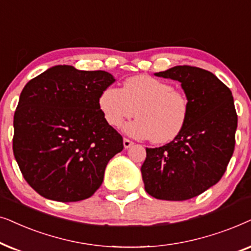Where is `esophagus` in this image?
Masks as SVG:
<instances>
[{"label": "esophagus", "instance_id": "1", "mask_svg": "<svg viewBox=\"0 0 251 251\" xmlns=\"http://www.w3.org/2000/svg\"><path fill=\"white\" fill-rule=\"evenodd\" d=\"M133 145H134V142H132L131 140L124 139V148H125V149H128L129 147H132Z\"/></svg>", "mask_w": 251, "mask_h": 251}]
</instances>
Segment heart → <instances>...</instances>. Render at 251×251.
<instances>
[{"label": "heart", "mask_w": 251, "mask_h": 251, "mask_svg": "<svg viewBox=\"0 0 251 251\" xmlns=\"http://www.w3.org/2000/svg\"><path fill=\"white\" fill-rule=\"evenodd\" d=\"M99 108L112 127H118L136 112L138 119L125 126L128 135L168 143L185 128L189 102L172 83L150 75H135L125 80L122 89L106 87L99 98Z\"/></svg>", "instance_id": "b5f03b06"}]
</instances>
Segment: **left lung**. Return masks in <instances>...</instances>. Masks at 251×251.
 <instances>
[{"label":"left lung","mask_w":251,"mask_h":251,"mask_svg":"<svg viewBox=\"0 0 251 251\" xmlns=\"http://www.w3.org/2000/svg\"><path fill=\"white\" fill-rule=\"evenodd\" d=\"M155 75L181 82L189 113L178 138L146 148L141 166L145 189L155 199L185 201L216 185L226 171L238 127L234 100L213 73L196 66H175Z\"/></svg>","instance_id":"obj_1"}]
</instances>
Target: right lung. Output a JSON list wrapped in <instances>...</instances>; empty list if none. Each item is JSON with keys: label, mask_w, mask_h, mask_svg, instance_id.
Here are the masks:
<instances>
[{"label": "right lung", "mask_w": 251, "mask_h": 251, "mask_svg": "<svg viewBox=\"0 0 251 251\" xmlns=\"http://www.w3.org/2000/svg\"><path fill=\"white\" fill-rule=\"evenodd\" d=\"M115 82L105 71L52 66L26 83L13 117V155L29 186L59 202L86 200L124 148L99 98Z\"/></svg>", "instance_id": "right-lung-1"}]
</instances>
